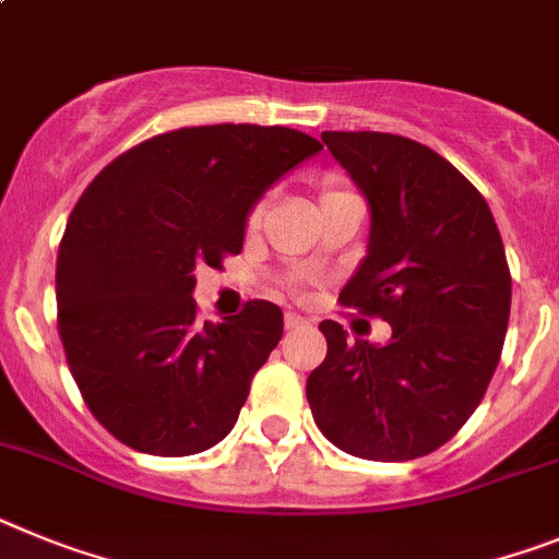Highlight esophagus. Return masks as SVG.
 Returning a JSON list of instances; mask_svg holds the SVG:
<instances>
[{
  "mask_svg": "<svg viewBox=\"0 0 559 559\" xmlns=\"http://www.w3.org/2000/svg\"><path fill=\"white\" fill-rule=\"evenodd\" d=\"M307 323H309L307 318H300V314H295V312H286V314H284V326L289 329V332H293V329L307 326Z\"/></svg>",
  "mask_w": 559,
  "mask_h": 559,
  "instance_id": "1",
  "label": "esophagus"
}]
</instances>
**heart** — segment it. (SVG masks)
Returning <instances> with one entry per match:
<instances>
[{
    "instance_id": "1",
    "label": "heart",
    "mask_w": 559,
    "mask_h": 559,
    "mask_svg": "<svg viewBox=\"0 0 559 559\" xmlns=\"http://www.w3.org/2000/svg\"><path fill=\"white\" fill-rule=\"evenodd\" d=\"M357 197V193L352 191V188L346 186V179H340L337 174H326V177L320 179V207H329L334 205V202H343V199H352ZM266 202L270 199L261 197L255 199L250 205V211H247V230H255V227L261 225V219H264V213H266Z\"/></svg>"
}]
</instances>
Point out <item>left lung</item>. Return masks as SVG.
Instances as JSON below:
<instances>
[{
    "label": "left lung",
    "instance_id": "left-lung-1",
    "mask_svg": "<svg viewBox=\"0 0 559 559\" xmlns=\"http://www.w3.org/2000/svg\"><path fill=\"white\" fill-rule=\"evenodd\" d=\"M371 205L368 255L340 307L391 323L373 346L323 320L307 380L320 433L368 461H411L453 439L501 360L512 275L487 199L411 138L323 132Z\"/></svg>",
    "mask_w": 559,
    "mask_h": 559
}]
</instances>
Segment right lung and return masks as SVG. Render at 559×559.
Here are the masks:
<instances>
[{
	"instance_id": "obj_1",
	"label": "right lung",
	"mask_w": 559,
	"mask_h": 559,
	"mask_svg": "<svg viewBox=\"0 0 559 559\" xmlns=\"http://www.w3.org/2000/svg\"><path fill=\"white\" fill-rule=\"evenodd\" d=\"M320 148L286 126H186L81 193L58 247V334L86 407L126 448L193 455L233 430L284 314L247 300L199 323L193 270L239 255L252 202Z\"/></svg>"
}]
</instances>
